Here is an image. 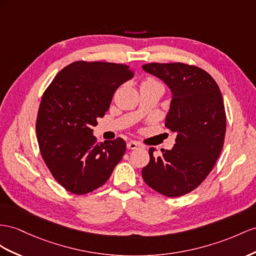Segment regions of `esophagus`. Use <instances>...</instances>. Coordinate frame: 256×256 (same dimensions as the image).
<instances>
[{"instance_id": "esophagus-1", "label": "esophagus", "mask_w": 256, "mask_h": 256, "mask_svg": "<svg viewBox=\"0 0 256 256\" xmlns=\"http://www.w3.org/2000/svg\"><path fill=\"white\" fill-rule=\"evenodd\" d=\"M126 146H128V149H136V148L142 147V146L140 145V144H138L137 142H128Z\"/></svg>"}]
</instances>
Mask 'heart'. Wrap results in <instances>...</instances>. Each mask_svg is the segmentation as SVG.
<instances>
[{"label": "heart", "mask_w": 256, "mask_h": 256, "mask_svg": "<svg viewBox=\"0 0 256 256\" xmlns=\"http://www.w3.org/2000/svg\"><path fill=\"white\" fill-rule=\"evenodd\" d=\"M148 81H152V80H148Z\"/></svg>", "instance_id": "obj_1"}]
</instances>
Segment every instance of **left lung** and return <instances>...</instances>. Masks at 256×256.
<instances>
[{
  "label": "left lung",
  "instance_id": "left-lung-1",
  "mask_svg": "<svg viewBox=\"0 0 256 256\" xmlns=\"http://www.w3.org/2000/svg\"><path fill=\"white\" fill-rule=\"evenodd\" d=\"M142 70L171 90L166 126L176 132L171 150L149 149L142 175L154 190L166 196L192 192L212 171L224 145L226 114L218 85L206 71L182 62L147 64Z\"/></svg>",
  "mask_w": 256,
  "mask_h": 256
}]
</instances>
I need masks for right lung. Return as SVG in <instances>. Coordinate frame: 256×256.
<instances>
[{
  "label": "right lung",
  "mask_w": 256,
  "mask_h": 256,
  "mask_svg": "<svg viewBox=\"0 0 256 256\" xmlns=\"http://www.w3.org/2000/svg\"><path fill=\"white\" fill-rule=\"evenodd\" d=\"M133 76L126 64L76 62L52 81L36 119L42 158L68 192L84 194L102 186L124 156L122 138L96 142L93 128L116 88Z\"/></svg>",
  "instance_id": "obj_1"
}]
</instances>
